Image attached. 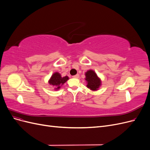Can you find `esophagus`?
Returning <instances> with one entry per match:
<instances>
[{
    "mask_svg": "<svg viewBox=\"0 0 150 150\" xmlns=\"http://www.w3.org/2000/svg\"><path fill=\"white\" fill-rule=\"evenodd\" d=\"M72 77H73L74 78H79V75L78 74H76L75 76H73Z\"/></svg>",
    "mask_w": 150,
    "mask_h": 150,
    "instance_id": "34e87169",
    "label": "esophagus"
}]
</instances>
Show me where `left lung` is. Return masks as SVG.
I'll return each mask as SVG.
<instances>
[{
    "instance_id": "1",
    "label": "left lung",
    "mask_w": 150,
    "mask_h": 150,
    "mask_svg": "<svg viewBox=\"0 0 150 150\" xmlns=\"http://www.w3.org/2000/svg\"><path fill=\"white\" fill-rule=\"evenodd\" d=\"M85 80L87 81V87L91 90L96 91L101 85V79H99L96 72L93 70H89L85 73Z\"/></svg>"
}]
</instances>
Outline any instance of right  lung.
Instances as JSON below:
<instances>
[{"label":"right lung","mask_w":150,"mask_h":150,"mask_svg":"<svg viewBox=\"0 0 150 150\" xmlns=\"http://www.w3.org/2000/svg\"><path fill=\"white\" fill-rule=\"evenodd\" d=\"M68 79H69L68 76H66L64 77H62L59 72H54L52 75L51 78H50L49 81V83L50 85L54 86L56 90H57L59 89H60L61 86L64 84Z\"/></svg>","instance_id":"obj_1"}]
</instances>
